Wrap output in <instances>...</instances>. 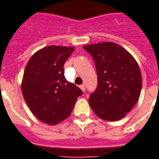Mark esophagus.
<instances>
[{
    "instance_id": "esophagus-1",
    "label": "esophagus",
    "mask_w": 159,
    "mask_h": 159,
    "mask_svg": "<svg viewBox=\"0 0 159 159\" xmlns=\"http://www.w3.org/2000/svg\"><path fill=\"white\" fill-rule=\"evenodd\" d=\"M80 89H82V91H83V92H85V86H84V85H83H83H81V86H80Z\"/></svg>"
}]
</instances>
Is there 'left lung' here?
I'll list each match as a JSON object with an SVG mask.
<instances>
[{
    "mask_svg": "<svg viewBox=\"0 0 159 159\" xmlns=\"http://www.w3.org/2000/svg\"><path fill=\"white\" fill-rule=\"evenodd\" d=\"M93 58L98 88L89 98L99 118L117 121L133 109L139 99L142 78L140 67L127 50L113 42L83 46Z\"/></svg>",
    "mask_w": 159,
    "mask_h": 159,
    "instance_id": "obj_1",
    "label": "left lung"
}]
</instances>
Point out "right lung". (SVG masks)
I'll use <instances>...</instances> for the list:
<instances>
[{"label":"right lung","instance_id":"right-lung-1","mask_svg":"<svg viewBox=\"0 0 159 159\" xmlns=\"http://www.w3.org/2000/svg\"><path fill=\"white\" fill-rule=\"evenodd\" d=\"M75 47L50 45L35 52L27 63L22 93L32 113L45 124H59L70 116L83 91L66 81L64 64Z\"/></svg>","mask_w":159,"mask_h":159}]
</instances>
